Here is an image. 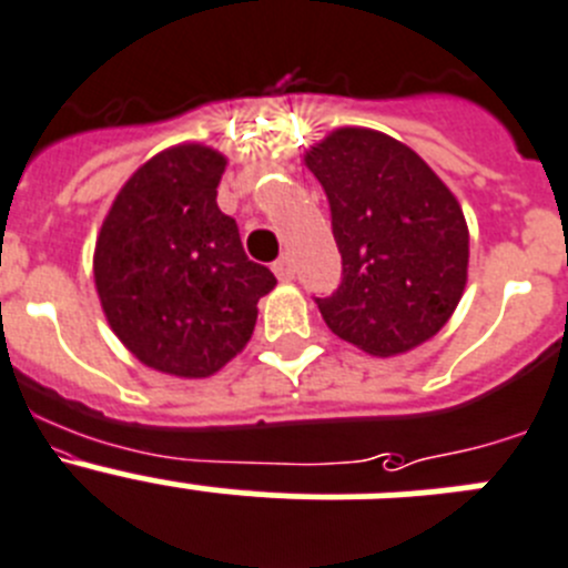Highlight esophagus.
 Returning <instances> with one entry per match:
<instances>
[{
    "instance_id": "obj_1",
    "label": "esophagus",
    "mask_w": 568,
    "mask_h": 568,
    "mask_svg": "<svg viewBox=\"0 0 568 568\" xmlns=\"http://www.w3.org/2000/svg\"><path fill=\"white\" fill-rule=\"evenodd\" d=\"M272 268H274V274H277V280H283V283L294 280V260H291L288 254H283V257H280Z\"/></svg>"
}]
</instances>
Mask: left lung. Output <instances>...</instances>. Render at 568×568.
I'll return each instance as SVG.
<instances>
[{"label":"left lung","mask_w":568,"mask_h":568,"mask_svg":"<svg viewBox=\"0 0 568 568\" xmlns=\"http://www.w3.org/2000/svg\"><path fill=\"white\" fill-rule=\"evenodd\" d=\"M305 164L325 187L342 252V283L316 296L322 320L378 358L428 342L468 283L459 201L409 145L373 129H336Z\"/></svg>","instance_id":"left-lung-1"}]
</instances>
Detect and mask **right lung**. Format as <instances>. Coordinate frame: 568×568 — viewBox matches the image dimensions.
<instances>
[{
    "label": "right lung",
    "instance_id": "add662e5",
    "mask_svg": "<svg viewBox=\"0 0 568 568\" xmlns=\"http://www.w3.org/2000/svg\"><path fill=\"white\" fill-rule=\"evenodd\" d=\"M226 156L187 142L123 184L94 243V285L116 338L145 367L206 378L246 347L277 285L219 210Z\"/></svg>",
    "mask_w": 568,
    "mask_h": 568
}]
</instances>
